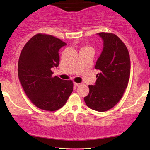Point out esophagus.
Masks as SVG:
<instances>
[{"label": "esophagus", "instance_id": "esophagus-1", "mask_svg": "<svg viewBox=\"0 0 150 150\" xmlns=\"http://www.w3.org/2000/svg\"><path fill=\"white\" fill-rule=\"evenodd\" d=\"M81 84L80 83H77V82H74V85L76 86V87H78V86H80Z\"/></svg>", "mask_w": 150, "mask_h": 150}]
</instances>
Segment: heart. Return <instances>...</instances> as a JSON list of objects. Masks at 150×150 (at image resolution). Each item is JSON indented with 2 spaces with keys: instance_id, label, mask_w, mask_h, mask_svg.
Masks as SVG:
<instances>
[{
  "instance_id": "1",
  "label": "heart",
  "mask_w": 150,
  "mask_h": 150,
  "mask_svg": "<svg viewBox=\"0 0 150 150\" xmlns=\"http://www.w3.org/2000/svg\"><path fill=\"white\" fill-rule=\"evenodd\" d=\"M90 49V48H89V47H84V48H82V49Z\"/></svg>"
}]
</instances>
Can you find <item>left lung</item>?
Here are the masks:
<instances>
[{"mask_svg":"<svg viewBox=\"0 0 150 150\" xmlns=\"http://www.w3.org/2000/svg\"><path fill=\"white\" fill-rule=\"evenodd\" d=\"M104 48L95 65L99 70L95 85H89L85 104L94 111L104 112L116 106L123 96L130 74V60L125 44L116 34L98 33Z\"/></svg>","mask_w":150,"mask_h":150,"instance_id":"8db88e82","label":"left lung"}]
</instances>
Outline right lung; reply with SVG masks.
<instances>
[{
    "label": "right lung",
    "mask_w": 150,
    "mask_h": 150,
    "mask_svg": "<svg viewBox=\"0 0 150 150\" xmlns=\"http://www.w3.org/2000/svg\"><path fill=\"white\" fill-rule=\"evenodd\" d=\"M66 44L49 34L39 33L22 49L18 77L26 95L40 109L54 111L64 106L73 90L71 80L53 77L51 68L59 64L58 51Z\"/></svg>",
    "instance_id": "add662e5"
}]
</instances>
